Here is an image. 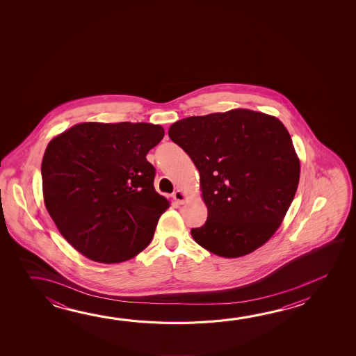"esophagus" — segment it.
Here are the masks:
<instances>
[{
  "label": "esophagus",
  "mask_w": 356,
  "mask_h": 356,
  "mask_svg": "<svg viewBox=\"0 0 356 356\" xmlns=\"http://www.w3.org/2000/svg\"><path fill=\"white\" fill-rule=\"evenodd\" d=\"M172 197H174V200H175L176 204H184L186 202L187 200L186 195L182 193L181 190H177V191L172 193Z\"/></svg>",
  "instance_id": "34e87169"
}]
</instances>
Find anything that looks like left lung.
I'll return each mask as SVG.
<instances>
[{
    "instance_id": "left-lung-1",
    "label": "left lung",
    "mask_w": 356,
    "mask_h": 356,
    "mask_svg": "<svg viewBox=\"0 0 356 356\" xmlns=\"http://www.w3.org/2000/svg\"><path fill=\"white\" fill-rule=\"evenodd\" d=\"M171 140L200 172L207 220L193 228L201 247L237 258L256 251L278 229L294 198L300 163L280 119L234 109L174 122Z\"/></svg>"
}]
</instances>
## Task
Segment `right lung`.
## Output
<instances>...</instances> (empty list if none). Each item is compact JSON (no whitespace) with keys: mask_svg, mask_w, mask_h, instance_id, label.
Returning a JSON list of instances; mask_svg holds the SVG:
<instances>
[{"mask_svg":"<svg viewBox=\"0 0 356 356\" xmlns=\"http://www.w3.org/2000/svg\"><path fill=\"white\" fill-rule=\"evenodd\" d=\"M163 134L149 122H81L48 144L41 166L44 204L83 256L124 262L152 242L170 204L155 191L146 154Z\"/></svg>","mask_w":356,"mask_h":356,"instance_id":"obj_1","label":"right lung"}]
</instances>
